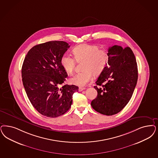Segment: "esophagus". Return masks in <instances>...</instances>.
Segmentation results:
<instances>
[{
	"instance_id": "obj_1",
	"label": "esophagus",
	"mask_w": 158,
	"mask_h": 158,
	"mask_svg": "<svg viewBox=\"0 0 158 158\" xmlns=\"http://www.w3.org/2000/svg\"><path fill=\"white\" fill-rule=\"evenodd\" d=\"M85 89H86L85 87H80L79 88V92H82L83 90H85Z\"/></svg>"
}]
</instances>
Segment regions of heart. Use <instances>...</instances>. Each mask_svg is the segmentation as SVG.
I'll list each match as a JSON object with an SVG mask.
<instances>
[{
    "label": "heart",
    "instance_id": "1",
    "mask_svg": "<svg viewBox=\"0 0 158 158\" xmlns=\"http://www.w3.org/2000/svg\"><path fill=\"white\" fill-rule=\"evenodd\" d=\"M72 54L77 62H83V72L77 73L69 80L73 85L85 86L93 80V73L98 75L106 68L109 62V54L106 50L99 49L96 45L83 44L77 45L72 49ZM70 56H62L60 64L63 69L69 74L74 71L76 62Z\"/></svg>",
    "mask_w": 158,
    "mask_h": 158
}]
</instances>
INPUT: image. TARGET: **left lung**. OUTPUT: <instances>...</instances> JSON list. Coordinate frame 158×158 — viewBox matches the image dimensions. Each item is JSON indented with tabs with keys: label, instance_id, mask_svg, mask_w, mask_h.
Returning <instances> with one entry per match:
<instances>
[{
	"label": "left lung",
	"instance_id": "1",
	"mask_svg": "<svg viewBox=\"0 0 158 158\" xmlns=\"http://www.w3.org/2000/svg\"><path fill=\"white\" fill-rule=\"evenodd\" d=\"M109 62L94 86L98 92L91 106L99 113L115 114L129 102L136 86L138 68L130 47L114 45L108 49Z\"/></svg>",
	"mask_w": 158,
	"mask_h": 158
}]
</instances>
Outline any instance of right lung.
Listing matches in <instances>:
<instances>
[{"instance_id": "obj_1", "label": "right lung", "mask_w": 158, "mask_h": 158, "mask_svg": "<svg viewBox=\"0 0 158 158\" xmlns=\"http://www.w3.org/2000/svg\"><path fill=\"white\" fill-rule=\"evenodd\" d=\"M64 41H52L33 47L26 55L22 69V81L33 107L44 116L54 118L65 114L72 104L75 85L59 86L67 73L60 64L69 48Z\"/></svg>"}]
</instances>
